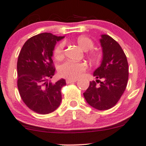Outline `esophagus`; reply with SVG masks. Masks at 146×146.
Returning a JSON list of instances; mask_svg holds the SVG:
<instances>
[{
	"label": "esophagus",
	"instance_id": "34e87169",
	"mask_svg": "<svg viewBox=\"0 0 146 146\" xmlns=\"http://www.w3.org/2000/svg\"><path fill=\"white\" fill-rule=\"evenodd\" d=\"M77 81V80H72V79H67L66 80V83L69 84V83H73V82H76Z\"/></svg>",
	"mask_w": 146,
	"mask_h": 146
}]
</instances>
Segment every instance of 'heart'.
Wrapping results in <instances>:
<instances>
[{"mask_svg": "<svg viewBox=\"0 0 146 146\" xmlns=\"http://www.w3.org/2000/svg\"><path fill=\"white\" fill-rule=\"evenodd\" d=\"M76 42L83 51H88V55L94 62H98L102 58V53L98 49H94L93 40L86 36H80L78 37ZM65 43L61 42L55 47L54 56L56 59L61 60L64 57ZM88 69V65L85 62H73L68 61L62 64L58 68L60 76L65 78L76 80L79 78Z\"/></svg>", "mask_w": 146, "mask_h": 146, "instance_id": "b5f03b06", "label": "heart"}]
</instances>
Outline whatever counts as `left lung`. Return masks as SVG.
<instances>
[{
	"mask_svg": "<svg viewBox=\"0 0 146 146\" xmlns=\"http://www.w3.org/2000/svg\"><path fill=\"white\" fill-rule=\"evenodd\" d=\"M100 43L102 61L93 74L98 80L90 82L83 95L92 107L98 110H107L117 104L126 90L129 79V65L126 54L113 38L102 35Z\"/></svg>",
	"mask_w": 146,
	"mask_h": 146,
	"instance_id": "obj_1",
	"label": "left lung"
}]
</instances>
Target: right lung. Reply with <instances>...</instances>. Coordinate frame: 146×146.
Wrapping results in <instances>:
<instances>
[{"label": "right lung", "mask_w": 146, "mask_h": 146, "mask_svg": "<svg viewBox=\"0 0 146 146\" xmlns=\"http://www.w3.org/2000/svg\"><path fill=\"white\" fill-rule=\"evenodd\" d=\"M64 36L41 33L29 38L25 43L17 59V88L25 104L31 110L47 114L61 104V88L66 80L48 82L55 73L53 51L56 42Z\"/></svg>", "instance_id": "1"}]
</instances>
